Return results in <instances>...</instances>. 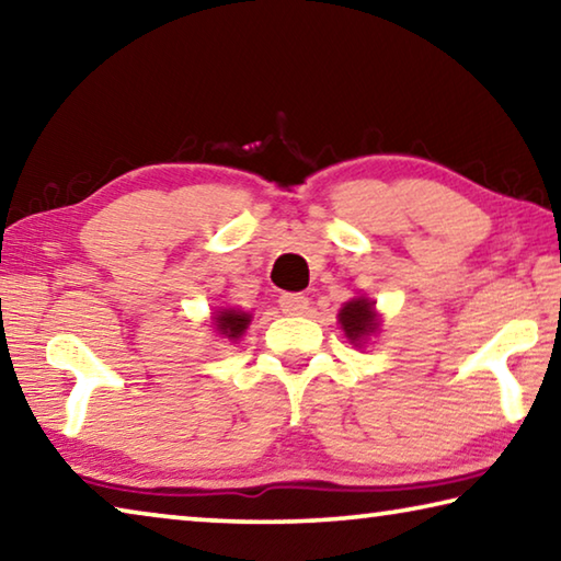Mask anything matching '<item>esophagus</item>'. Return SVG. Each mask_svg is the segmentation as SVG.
<instances>
[{
	"mask_svg": "<svg viewBox=\"0 0 561 561\" xmlns=\"http://www.w3.org/2000/svg\"><path fill=\"white\" fill-rule=\"evenodd\" d=\"M279 307L284 314H305L307 307H309V299L305 295H282L279 297Z\"/></svg>",
	"mask_w": 561,
	"mask_h": 561,
	"instance_id": "obj_1",
	"label": "esophagus"
}]
</instances>
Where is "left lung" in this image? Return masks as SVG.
I'll return each instance as SVG.
<instances>
[{
    "instance_id": "left-lung-1",
    "label": "left lung",
    "mask_w": 561,
    "mask_h": 561,
    "mask_svg": "<svg viewBox=\"0 0 561 561\" xmlns=\"http://www.w3.org/2000/svg\"><path fill=\"white\" fill-rule=\"evenodd\" d=\"M340 324L344 329L346 340L354 346H362L367 336H371L379 329V317L375 309V301L367 297H357L340 309Z\"/></svg>"
}]
</instances>
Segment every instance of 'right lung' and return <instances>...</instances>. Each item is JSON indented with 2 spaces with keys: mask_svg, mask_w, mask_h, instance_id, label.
Returning <instances> with one entry per match:
<instances>
[{
  "mask_svg": "<svg viewBox=\"0 0 561 561\" xmlns=\"http://www.w3.org/2000/svg\"><path fill=\"white\" fill-rule=\"evenodd\" d=\"M249 322H252V314L242 312V309H219V312H215V317H211L215 332L229 342H237L239 336L247 332Z\"/></svg>",
  "mask_w": 561,
  "mask_h": 561,
  "instance_id": "obj_1",
  "label": "right lung"
}]
</instances>
